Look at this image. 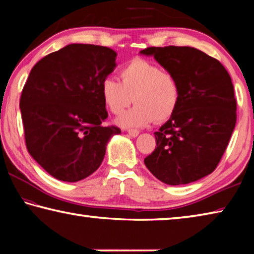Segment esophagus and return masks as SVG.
Here are the masks:
<instances>
[{"label":"esophagus","mask_w":254,"mask_h":254,"mask_svg":"<svg viewBox=\"0 0 254 254\" xmlns=\"http://www.w3.org/2000/svg\"><path fill=\"white\" fill-rule=\"evenodd\" d=\"M127 133H128V134H130L131 136H133V137H135V136L139 135V131L135 130V128H128Z\"/></svg>","instance_id":"1"}]
</instances>
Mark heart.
I'll return each instance as SVG.
<instances>
[{
	"mask_svg": "<svg viewBox=\"0 0 254 254\" xmlns=\"http://www.w3.org/2000/svg\"><path fill=\"white\" fill-rule=\"evenodd\" d=\"M120 79L106 77L101 84L103 103L111 113L121 114L131 102L135 105L118 119L123 127H141L165 122L175 114L182 91L173 72L143 58H133L119 72Z\"/></svg>",
	"mask_w": 254,
	"mask_h": 254,
	"instance_id": "b5f03b06",
	"label": "heart"
}]
</instances>
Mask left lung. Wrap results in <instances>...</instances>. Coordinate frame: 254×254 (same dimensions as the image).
Segmentation results:
<instances>
[{
    "instance_id": "1",
    "label": "left lung",
    "mask_w": 254,
    "mask_h": 254,
    "mask_svg": "<svg viewBox=\"0 0 254 254\" xmlns=\"http://www.w3.org/2000/svg\"><path fill=\"white\" fill-rule=\"evenodd\" d=\"M141 54L177 77L179 105L154 132L156 149L144 159L154 177L167 185H186L216 169L236 123V100L224 66L192 47H148Z\"/></svg>"
}]
</instances>
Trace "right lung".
Wrapping results in <instances>:
<instances>
[{"label":"right lung","instance_id":"1","mask_svg":"<svg viewBox=\"0 0 254 254\" xmlns=\"http://www.w3.org/2000/svg\"><path fill=\"white\" fill-rule=\"evenodd\" d=\"M117 53L74 44L40 59L20 98L25 145L56 179L75 183L96 171L110 137L121 133L107 119L101 84L114 70Z\"/></svg>","mask_w":254,"mask_h":254}]
</instances>
